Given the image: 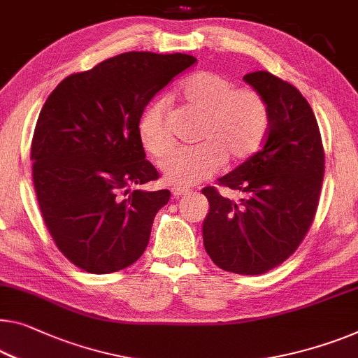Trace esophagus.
Wrapping results in <instances>:
<instances>
[{"instance_id": "obj_1", "label": "esophagus", "mask_w": 358, "mask_h": 358, "mask_svg": "<svg viewBox=\"0 0 358 358\" xmlns=\"http://www.w3.org/2000/svg\"><path fill=\"white\" fill-rule=\"evenodd\" d=\"M186 193H188V189H185V188H180V186H177V188H172V194H173V197H181V196H185Z\"/></svg>"}]
</instances>
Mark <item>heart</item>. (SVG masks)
<instances>
[{
    "label": "heart",
    "instance_id": "heart-1",
    "mask_svg": "<svg viewBox=\"0 0 358 358\" xmlns=\"http://www.w3.org/2000/svg\"><path fill=\"white\" fill-rule=\"evenodd\" d=\"M178 94L202 115L196 146L177 148L161 162L164 178L177 186L207 180L222 167L243 162L259 151L270 128L268 106L255 90L236 88L231 78L217 72H197L180 85ZM167 104L156 99L143 110L138 136L143 148L161 157L172 146L165 122Z\"/></svg>",
    "mask_w": 358,
    "mask_h": 358
}]
</instances>
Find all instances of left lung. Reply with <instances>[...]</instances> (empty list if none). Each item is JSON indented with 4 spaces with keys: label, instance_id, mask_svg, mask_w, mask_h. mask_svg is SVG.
Listing matches in <instances>:
<instances>
[{
    "label": "left lung",
    "instance_id": "1",
    "mask_svg": "<svg viewBox=\"0 0 358 358\" xmlns=\"http://www.w3.org/2000/svg\"><path fill=\"white\" fill-rule=\"evenodd\" d=\"M268 106L264 146L218 178L239 191L233 201L213 186L202 189L209 213L202 223L212 262L238 275H262L292 255L315 217L324 152L310 104L297 88L270 72L244 76Z\"/></svg>",
    "mask_w": 358,
    "mask_h": 358
}]
</instances>
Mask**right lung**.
<instances>
[{"label":"right lung","mask_w":358,"mask_h":358,"mask_svg":"<svg viewBox=\"0 0 358 358\" xmlns=\"http://www.w3.org/2000/svg\"><path fill=\"white\" fill-rule=\"evenodd\" d=\"M196 62L189 55L131 51L64 78L36 122L31 156L36 199L57 249L88 273L127 268L145 252L169 189L138 136L154 94Z\"/></svg>","instance_id":"add662e5"}]
</instances>
